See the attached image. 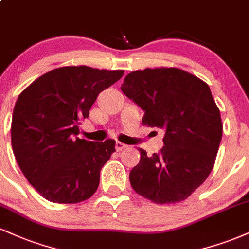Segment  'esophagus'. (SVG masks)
<instances>
[{
	"label": "esophagus",
	"instance_id": "34e87169",
	"mask_svg": "<svg viewBox=\"0 0 249 249\" xmlns=\"http://www.w3.org/2000/svg\"><path fill=\"white\" fill-rule=\"evenodd\" d=\"M115 147H116V151L119 152V151H122V149H124L125 147H126V145H125V143L121 142H116Z\"/></svg>",
	"mask_w": 249,
	"mask_h": 249
}]
</instances>
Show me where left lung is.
<instances>
[{"label": "left lung", "instance_id": "8db88e82", "mask_svg": "<svg viewBox=\"0 0 249 249\" xmlns=\"http://www.w3.org/2000/svg\"><path fill=\"white\" fill-rule=\"evenodd\" d=\"M122 91L145 111L142 124L163 130V147L130 172L136 193L157 204L190 196L210 175L223 136L220 111L204 81L178 68L127 74Z\"/></svg>", "mask_w": 249, "mask_h": 249}]
</instances>
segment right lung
<instances>
[{"label": "right lung", "instance_id": "obj_1", "mask_svg": "<svg viewBox=\"0 0 249 249\" xmlns=\"http://www.w3.org/2000/svg\"><path fill=\"white\" fill-rule=\"evenodd\" d=\"M124 71L87 66L53 70L24 89L11 122V145L20 170L44 198L60 204L91 197L100 172L116 142L80 139V122L98 94L117 82Z\"/></svg>", "mask_w": 249, "mask_h": 249}]
</instances>
